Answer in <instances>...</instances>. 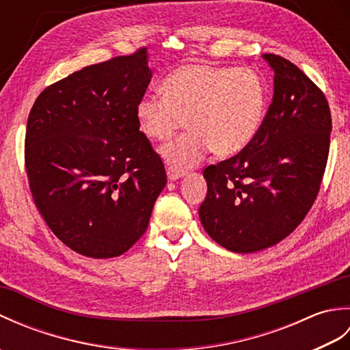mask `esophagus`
<instances>
[{"label": "esophagus", "instance_id": "obj_1", "mask_svg": "<svg viewBox=\"0 0 350 350\" xmlns=\"http://www.w3.org/2000/svg\"><path fill=\"white\" fill-rule=\"evenodd\" d=\"M183 174H185V171H177L174 168L167 167V176H168V180H171V182L180 179Z\"/></svg>", "mask_w": 350, "mask_h": 350}]
</instances>
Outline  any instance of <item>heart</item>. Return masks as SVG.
I'll list each match as a JSON object with an SVG mask.
<instances>
[{
	"label": "heart",
	"mask_w": 350,
	"mask_h": 350,
	"mask_svg": "<svg viewBox=\"0 0 350 350\" xmlns=\"http://www.w3.org/2000/svg\"><path fill=\"white\" fill-rule=\"evenodd\" d=\"M162 94H146L137 120L148 139L167 141L185 126L189 131L162 148L167 165L187 171L207 153L221 158L243 150L262 128L267 85L251 68L185 64L162 81Z\"/></svg>",
	"instance_id": "obj_1"
}]
</instances>
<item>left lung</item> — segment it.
Wrapping results in <instances>:
<instances>
[{"label": "left lung", "mask_w": 350, "mask_h": 350, "mask_svg": "<svg viewBox=\"0 0 350 350\" xmlns=\"http://www.w3.org/2000/svg\"><path fill=\"white\" fill-rule=\"evenodd\" d=\"M273 98L262 128L230 159L206 167L200 219L215 242L256 252L284 239L313 206L328 162L331 111L323 92L286 58L265 54Z\"/></svg>", "instance_id": "8db88e82"}]
</instances>
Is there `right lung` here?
Instances as JSON below:
<instances>
[{
    "mask_svg": "<svg viewBox=\"0 0 350 350\" xmlns=\"http://www.w3.org/2000/svg\"><path fill=\"white\" fill-rule=\"evenodd\" d=\"M150 79L141 48L46 87L29 111L25 170L33 200L52 233L78 254L111 258L128 251L167 185L161 156L137 120Z\"/></svg>",
    "mask_w": 350,
    "mask_h": 350,
    "instance_id": "right-lung-1",
    "label": "right lung"
}]
</instances>
